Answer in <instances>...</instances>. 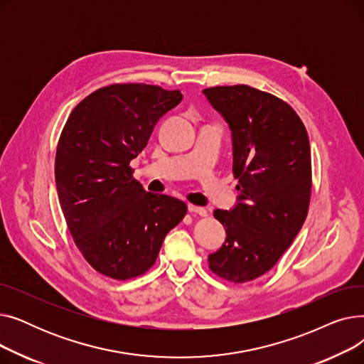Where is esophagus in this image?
Returning <instances> with one entry per match:
<instances>
[{
  "instance_id": "esophagus-1",
  "label": "esophagus",
  "mask_w": 364,
  "mask_h": 364,
  "mask_svg": "<svg viewBox=\"0 0 364 364\" xmlns=\"http://www.w3.org/2000/svg\"><path fill=\"white\" fill-rule=\"evenodd\" d=\"M188 211L193 213V214H199V215H202V217H206V215H208V209H205V208H202V206H198V205H193V203L188 205Z\"/></svg>"
}]
</instances>
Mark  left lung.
<instances>
[{
  "label": "left lung",
  "instance_id": "8db88e82",
  "mask_svg": "<svg viewBox=\"0 0 364 364\" xmlns=\"http://www.w3.org/2000/svg\"><path fill=\"white\" fill-rule=\"evenodd\" d=\"M233 137V176L239 203L215 209L227 239L208 257L209 270L232 283L270 272L307 218L311 150L298 113L276 95L250 85L205 88Z\"/></svg>",
  "mask_w": 364,
  "mask_h": 364
}]
</instances>
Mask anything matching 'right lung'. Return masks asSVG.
<instances>
[{
    "mask_svg": "<svg viewBox=\"0 0 364 364\" xmlns=\"http://www.w3.org/2000/svg\"><path fill=\"white\" fill-rule=\"evenodd\" d=\"M180 90L112 84L75 106L57 143L54 174L68 230L85 261L114 280L143 276L187 205L146 192L131 161L147 146Z\"/></svg>",
    "mask_w": 364,
    "mask_h": 364,
    "instance_id": "add662e5",
    "label": "right lung"
}]
</instances>
